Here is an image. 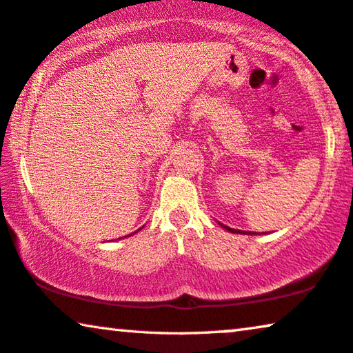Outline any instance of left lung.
Masks as SVG:
<instances>
[{
	"instance_id": "obj_1",
	"label": "left lung",
	"mask_w": 353,
	"mask_h": 353,
	"mask_svg": "<svg viewBox=\"0 0 353 353\" xmlns=\"http://www.w3.org/2000/svg\"><path fill=\"white\" fill-rule=\"evenodd\" d=\"M221 226L226 229V231H229V232H232V234H250V236H254V234L256 232H248V231H240V229H232V228H229V226H224V224H221Z\"/></svg>"
}]
</instances>
